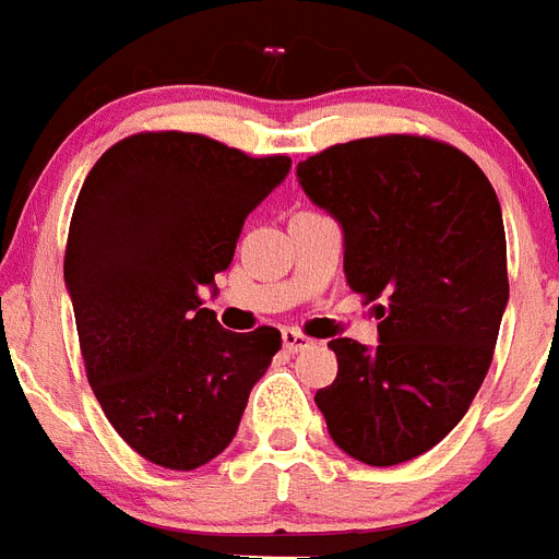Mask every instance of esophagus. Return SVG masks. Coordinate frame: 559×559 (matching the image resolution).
Segmentation results:
<instances>
[{
	"mask_svg": "<svg viewBox=\"0 0 559 559\" xmlns=\"http://www.w3.org/2000/svg\"><path fill=\"white\" fill-rule=\"evenodd\" d=\"M283 345L288 348L290 354H297V352H306V348H311V340H308L306 334H299V331L285 329L283 331Z\"/></svg>",
	"mask_w": 559,
	"mask_h": 559,
	"instance_id": "esophagus-1",
	"label": "esophagus"
}]
</instances>
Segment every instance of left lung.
I'll list each match as a JSON object with an SVG mask.
<instances>
[{
    "instance_id": "8db88e82",
    "label": "left lung",
    "mask_w": 559,
    "mask_h": 559,
    "mask_svg": "<svg viewBox=\"0 0 559 559\" xmlns=\"http://www.w3.org/2000/svg\"><path fill=\"white\" fill-rule=\"evenodd\" d=\"M308 200L343 228L345 280L377 306L380 345L340 336L336 380L313 403L366 465L435 449L486 380L509 306L506 228L474 159L426 136H368L297 165Z\"/></svg>"
}]
</instances>
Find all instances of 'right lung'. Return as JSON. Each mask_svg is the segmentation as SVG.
<instances>
[{
    "label": "right lung",
    "mask_w": 559,
    "mask_h": 559,
    "mask_svg": "<svg viewBox=\"0 0 559 559\" xmlns=\"http://www.w3.org/2000/svg\"><path fill=\"white\" fill-rule=\"evenodd\" d=\"M290 170L200 133L108 147L73 207L64 285L87 382L117 435L151 463L193 472L237 435L280 331L234 334L200 290L234 260L248 214Z\"/></svg>",
    "instance_id": "1"
}]
</instances>
